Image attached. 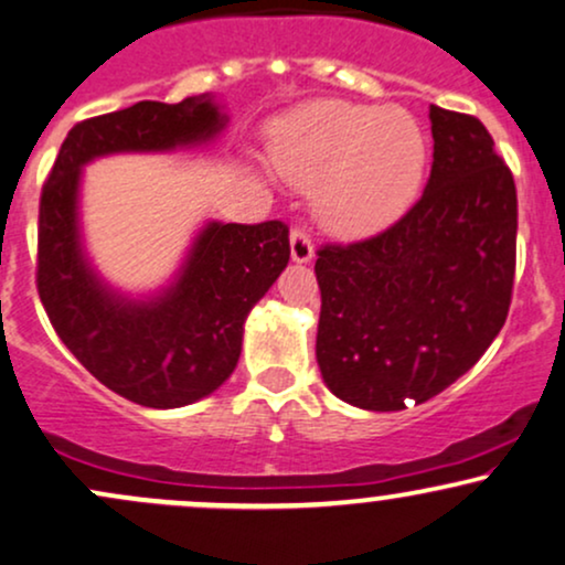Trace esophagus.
I'll list each match as a JSON object with an SVG mask.
<instances>
[{
	"label": "esophagus",
	"mask_w": 565,
	"mask_h": 565,
	"mask_svg": "<svg viewBox=\"0 0 565 565\" xmlns=\"http://www.w3.org/2000/svg\"><path fill=\"white\" fill-rule=\"evenodd\" d=\"M289 244H291V260L295 263H310L312 260V239L305 228H291L289 234Z\"/></svg>",
	"instance_id": "34e87169"
}]
</instances>
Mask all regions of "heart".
<instances>
[{"mask_svg": "<svg viewBox=\"0 0 565 565\" xmlns=\"http://www.w3.org/2000/svg\"><path fill=\"white\" fill-rule=\"evenodd\" d=\"M426 160L424 134L399 107L318 102L274 131V162L310 189L318 215L337 234H371L416 196Z\"/></svg>", "mask_w": 565, "mask_h": 565, "instance_id": "obj_1", "label": "heart"}]
</instances>
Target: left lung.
Segmentation results:
<instances>
[{
    "instance_id": "8db88e82",
    "label": "left lung",
    "mask_w": 565,
    "mask_h": 565,
    "mask_svg": "<svg viewBox=\"0 0 565 565\" xmlns=\"http://www.w3.org/2000/svg\"><path fill=\"white\" fill-rule=\"evenodd\" d=\"M434 162L416 205L369 239L321 244L316 358L323 382L365 411L447 390L511 310L519 200L479 118L429 110Z\"/></svg>"
}]
</instances>
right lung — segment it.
<instances>
[{
  "mask_svg": "<svg viewBox=\"0 0 565 565\" xmlns=\"http://www.w3.org/2000/svg\"><path fill=\"white\" fill-rule=\"evenodd\" d=\"M226 126L213 99L136 102L67 131L39 200L36 289L50 323L97 382L145 407H181L215 392L242 352L244 318L289 263V226L210 223L179 281L152 302L113 295L78 244L81 166L110 152L194 145Z\"/></svg>",
  "mask_w": 565,
  "mask_h": 565,
  "instance_id": "right-lung-1",
  "label": "right lung"
}]
</instances>
